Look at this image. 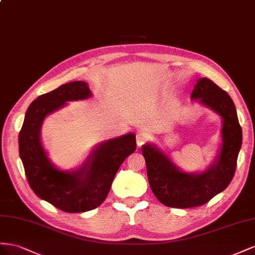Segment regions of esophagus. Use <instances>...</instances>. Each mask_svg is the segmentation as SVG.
I'll list each match as a JSON object with an SVG mask.
<instances>
[{"label": "esophagus", "instance_id": "34e87169", "mask_svg": "<svg viewBox=\"0 0 255 255\" xmlns=\"http://www.w3.org/2000/svg\"><path fill=\"white\" fill-rule=\"evenodd\" d=\"M149 139V135L146 132H139L136 134V143H137V146H142L144 143H146Z\"/></svg>", "mask_w": 255, "mask_h": 255}]
</instances>
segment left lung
<instances>
[{
	"label": "left lung",
	"instance_id": "1",
	"mask_svg": "<svg viewBox=\"0 0 255 255\" xmlns=\"http://www.w3.org/2000/svg\"><path fill=\"white\" fill-rule=\"evenodd\" d=\"M192 99L212 108L222 116V148L217 162L202 174H187L175 168L171 160L151 145L142 147L152 193L168 207L191 208L206 204L230 185L237 166L243 143V130L229 94L212 80H198Z\"/></svg>",
	"mask_w": 255,
	"mask_h": 255
}]
</instances>
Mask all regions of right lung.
Returning <instances> with one entry per match:
<instances>
[{
  "label": "right lung",
  "mask_w": 255,
  "mask_h": 255,
  "mask_svg": "<svg viewBox=\"0 0 255 255\" xmlns=\"http://www.w3.org/2000/svg\"><path fill=\"white\" fill-rule=\"evenodd\" d=\"M92 96L83 81L63 84L43 94L28 107L19 133V154L34 193L65 213H84L103 204L112 181L125 159L136 148L132 133L98 145L75 173L61 172L51 164L40 142V127L46 116L66 101Z\"/></svg>",
  "instance_id": "add662e5"
}]
</instances>
